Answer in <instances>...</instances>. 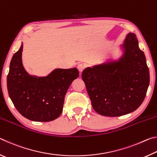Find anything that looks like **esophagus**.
Segmentation results:
<instances>
[{
	"label": "esophagus",
	"instance_id": "esophagus-1",
	"mask_svg": "<svg viewBox=\"0 0 157 157\" xmlns=\"http://www.w3.org/2000/svg\"><path fill=\"white\" fill-rule=\"evenodd\" d=\"M84 68H85V65L84 64V63H79V64L78 65V69L80 73H82V71H84Z\"/></svg>",
	"mask_w": 157,
	"mask_h": 157
}]
</instances>
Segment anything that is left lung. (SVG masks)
Masks as SVG:
<instances>
[{"label":"left lung","mask_w":157,"mask_h":157,"mask_svg":"<svg viewBox=\"0 0 157 157\" xmlns=\"http://www.w3.org/2000/svg\"><path fill=\"white\" fill-rule=\"evenodd\" d=\"M122 57L86 68L82 78L92 107L102 116L117 117L133 112L142 104L150 84L144 52L134 33L127 34Z\"/></svg>","instance_id":"8db88e82"}]
</instances>
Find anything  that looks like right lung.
Masks as SVG:
<instances>
[{"instance_id":"right-lung-1","label":"right lung","mask_w":157,"mask_h":157,"mask_svg":"<svg viewBox=\"0 0 157 157\" xmlns=\"http://www.w3.org/2000/svg\"><path fill=\"white\" fill-rule=\"evenodd\" d=\"M23 47L22 43L10 62L7 78L9 96L18 112L29 120H55L62 112L65 95L79 71L76 68H56L46 77L30 75L22 63Z\"/></svg>"}]
</instances>
